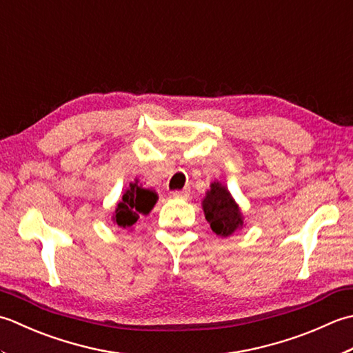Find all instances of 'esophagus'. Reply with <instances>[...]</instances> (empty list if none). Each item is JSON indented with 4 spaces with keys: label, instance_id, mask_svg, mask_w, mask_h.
Listing matches in <instances>:
<instances>
[{
    "label": "esophagus",
    "instance_id": "34e87169",
    "mask_svg": "<svg viewBox=\"0 0 353 353\" xmlns=\"http://www.w3.org/2000/svg\"><path fill=\"white\" fill-rule=\"evenodd\" d=\"M189 195H190V189H189V187H184L183 190L172 192V196H174V198H187Z\"/></svg>",
    "mask_w": 353,
    "mask_h": 353
}]
</instances>
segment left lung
Instances as JSON below:
<instances>
[{"instance_id": "left-lung-1", "label": "left lung", "mask_w": 353, "mask_h": 353, "mask_svg": "<svg viewBox=\"0 0 353 353\" xmlns=\"http://www.w3.org/2000/svg\"><path fill=\"white\" fill-rule=\"evenodd\" d=\"M205 219L218 236L227 237L243 224L241 208L234 203L225 185L214 181L203 201Z\"/></svg>"}]
</instances>
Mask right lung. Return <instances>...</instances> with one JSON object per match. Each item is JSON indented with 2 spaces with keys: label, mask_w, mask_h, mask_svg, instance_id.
Listing matches in <instances>:
<instances>
[{
  "label": "right lung",
  "mask_w": 353,
  "mask_h": 353,
  "mask_svg": "<svg viewBox=\"0 0 353 353\" xmlns=\"http://www.w3.org/2000/svg\"><path fill=\"white\" fill-rule=\"evenodd\" d=\"M157 199L158 196L154 190L143 189L137 181L131 183L117 204L112 216L114 224L121 228H131L139 221L140 214H148L152 210Z\"/></svg>",
  "instance_id": "obj_1"
}]
</instances>
